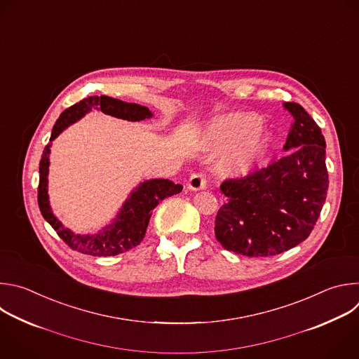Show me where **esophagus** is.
Masks as SVG:
<instances>
[{
	"mask_svg": "<svg viewBox=\"0 0 359 359\" xmlns=\"http://www.w3.org/2000/svg\"><path fill=\"white\" fill-rule=\"evenodd\" d=\"M206 187V177L201 172H196V174H192L189 181H188V188L192 189V191H199V189H203Z\"/></svg>",
	"mask_w": 359,
	"mask_h": 359,
	"instance_id": "1",
	"label": "esophagus"
}]
</instances>
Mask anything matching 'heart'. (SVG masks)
<instances>
[{
	"label": "heart",
	"mask_w": 359,
	"mask_h": 359,
	"mask_svg": "<svg viewBox=\"0 0 359 359\" xmlns=\"http://www.w3.org/2000/svg\"><path fill=\"white\" fill-rule=\"evenodd\" d=\"M256 113H228L213 118L202 134L206 150H221L231 146L222 157L221 170L228 175L250 172L270 142L269 131L260 124Z\"/></svg>",
	"instance_id": "1"
}]
</instances>
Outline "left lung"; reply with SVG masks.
Masks as SVG:
<instances>
[{
  "mask_svg": "<svg viewBox=\"0 0 359 359\" xmlns=\"http://www.w3.org/2000/svg\"><path fill=\"white\" fill-rule=\"evenodd\" d=\"M294 117L284 153L267 165L221 185L226 202L215 218L224 249L267 257L306 241L325 202L328 172L321 128L299 103H284Z\"/></svg>",
  "mask_w": 359,
  "mask_h": 359,
  "instance_id": "left-lung-1",
  "label": "left lung"
}]
</instances>
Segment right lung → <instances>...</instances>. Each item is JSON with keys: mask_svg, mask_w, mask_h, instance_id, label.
Here are the masks:
<instances>
[{"mask_svg": "<svg viewBox=\"0 0 359 359\" xmlns=\"http://www.w3.org/2000/svg\"><path fill=\"white\" fill-rule=\"evenodd\" d=\"M92 109H97L109 116L130 121H140L153 117L149 107L121 102L109 96H90L66 109L56 120L48 146L45 147L39 161L38 205L45 221L56 231L59 238L70 249L92 256H116L140 245V242L144 239L154 208L163 199L180 194L182 191V185L174 184L170 180L144 181L130 194L113 222L100 232L92 235H78L65 228L52 213L49 206L48 172L52 144L50 141H53L67 126L82 118Z\"/></svg>", "mask_w": 359, "mask_h": 359, "instance_id": "right-lung-1", "label": "right lung"}]
</instances>
